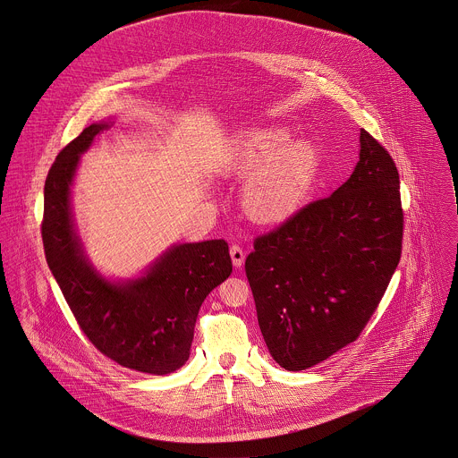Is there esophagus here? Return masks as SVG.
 Here are the masks:
<instances>
[{"label": "esophagus", "instance_id": "esophagus-1", "mask_svg": "<svg viewBox=\"0 0 458 458\" xmlns=\"http://www.w3.org/2000/svg\"><path fill=\"white\" fill-rule=\"evenodd\" d=\"M230 257H232V262L235 267H241L244 264V259H246V253L244 250L239 246V244H232L230 246Z\"/></svg>", "mask_w": 458, "mask_h": 458}]
</instances>
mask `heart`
Returning a JSON list of instances; mask_svg holds the SVG:
<instances>
[{"mask_svg": "<svg viewBox=\"0 0 458 458\" xmlns=\"http://www.w3.org/2000/svg\"><path fill=\"white\" fill-rule=\"evenodd\" d=\"M284 127H262L242 134L228 157V175L246 182L242 207L264 225L295 214L320 174L322 154L311 140L290 141Z\"/></svg>", "mask_w": 458, "mask_h": 458, "instance_id": "1", "label": "heart"}]
</instances>
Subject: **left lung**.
<instances>
[{
    "label": "left lung",
    "mask_w": 458,
    "mask_h": 458,
    "mask_svg": "<svg viewBox=\"0 0 458 458\" xmlns=\"http://www.w3.org/2000/svg\"><path fill=\"white\" fill-rule=\"evenodd\" d=\"M360 143L351 179L259 235L246 259L260 331L290 371L360 338L402 257L396 165L365 129Z\"/></svg>",
    "instance_id": "1"
}]
</instances>
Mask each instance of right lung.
Returning <instances> with one entry per match:
<instances>
[{
	"label": "right lung",
	"instance_id": "1",
	"mask_svg": "<svg viewBox=\"0 0 458 458\" xmlns=\"http://www.w3.org/2000/svg\"><path fill=\"white\" fill-rule=\"evenodd\" d=\"M107 123H93L60 150L44 185L47 266L93 347L118 365L166 375L187 361L205 297L232 275L223 239L172 248L148 275L113 284L87 264L72 228L71 183L80 156Z\"/></svg>",
	"mask_w": 458,
	"mask_h": 458
}]
</instances>
